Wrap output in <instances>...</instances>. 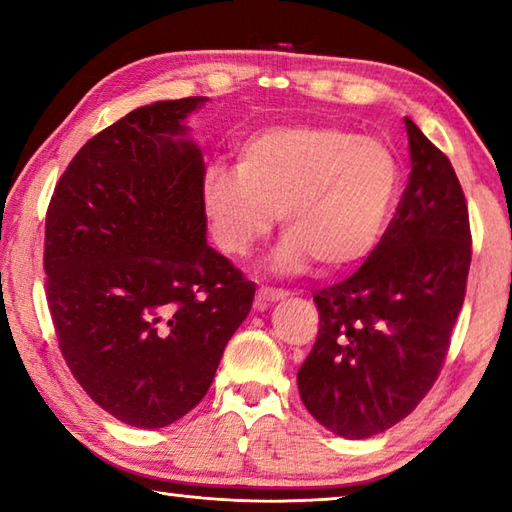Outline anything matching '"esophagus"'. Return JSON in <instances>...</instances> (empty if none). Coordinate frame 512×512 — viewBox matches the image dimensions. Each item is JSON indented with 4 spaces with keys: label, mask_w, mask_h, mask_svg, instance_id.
Instances as JSON below:
<instances>
[{
    "label": "esophagus",
    "mask_w": 512,
    "mask_h": 512,
    "mask_svg": "<svg viewBox=\"0 0 512 512\" xmlns=\"http://www.w3.org/2000/svg\"><path fill=\"white\" fill-rule=\"evenodd\" d=\"M289 296V291L284 289H273V287H259L257 289V307L264 309L266 305H271V302H277V300H284Z\"/></svg>",
    "instance_id": "1"
}]
</instances>
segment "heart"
<instances>
[{"label": "heart", "mask_w": 512, "mask_h": 512, "mask_svg": "<svg viewBox=\"0 0 512 512\" xmlns=\"http://www.w3.org/2000/svg\"><path fill=\"white\" fill-rule=\"evenodd\" d=\"M400 194V162L384 142L341 126L289 124L250 133L235 151V173L212 167L203 210L214 244L244 257L273 230L287 237L277 271H345L384 237Z\"/></svg>", "instance_id": "obj_1"}]
</instances>
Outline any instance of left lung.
<instances>
[{
	"label": "left lung",
	"mask_w": 512,
	"mask_h": 512,
	"mask_svg": "<svg viewBox=\"0 0 512 512\" xmlns=\"http://www.w3.org/2000/svg\"><path fill=\"white\" fill-rule=\"evenodd\" d=\"M411 176L384 237L343 282L314 293L318 336L302 404L361 440L404 420L443 370L472 262L470 214L447 155L404 117Z\"/></svg>",
	"instance_id": "8db88e82"
}]
</instances>
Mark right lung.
Here are the masks:
<instances>
[{
    "mask_svg": "<svg viewBox=\"0 0 512 512\" xmlns=\"http://www.w3.org/2000/svg\"><path fill=\"white\" fill-rule=\"evenodd\" d=\"M201 97L158 101L83 144L45 221L58 348L103 411L140 429L203 400L255 284L207 246L205 164L180 124Z\"/></svg>",
    "mask_w": 512,
    "mask_h": 512,
    "instance_id": "right-lung-1",
    "label": "right lung"
}]
</instances>
